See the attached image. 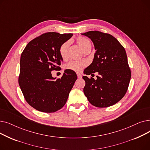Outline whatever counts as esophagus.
Instances as JSON below:
<instances>
[{"mask_svg": "<svg viewBox=\"0 0 150 150\" xmlns=\"http://www.w3.org/2000/svg\"><path fill=\"white\" fill-rule=\"evenodd\" d=\"M77 76L78 78H82V75L80 74H78L77 73Z\"/></svg>", "mask_w": 150, "mask_h": 150, "instance_id": "1", "label": "esophagus"}]
</instances>
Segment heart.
<instances>
[{
  "label": "heart",
  "mask_w": 150,
  "mask_h": 150,
  "mask_svg": "<svg viewBox=\"0 0 150 150\" xmlns=\"http://www.w3.org/2000/svg\"><path fill=\"white\" fill-rule=\"evenodd\" d=\"M76 43L80 47V48L84 51L86 52V50H90L91 49V43L88 40L84 37H78L76 39ZM69 42L66 41L64 43H62L59 49V52L61 57L64 59L67 57V52L68 47L69 46ZM88 65V62L86 60H78V61H71L66 65V69L67 70H70L74 71L76 72H79L84 68L86 66Z\"/></svg>",
  "instance_id": "b5f03b06"
}]
</instances>
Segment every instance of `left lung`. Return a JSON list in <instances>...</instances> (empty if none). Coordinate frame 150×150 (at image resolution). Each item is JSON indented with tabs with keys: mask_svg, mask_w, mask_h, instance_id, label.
I'll list each match as a JSON object with an SVG mask.
<instances>
[{
	"mask_svg": "<svg viewBox=\"0 0 150 150\" xmlns=\"http://www.w3.org/2000/svg\"><path fill=\"white\" fill-rule=\"evenodd\" d=\"M93 42L96 53L92 62L84 70L86 75L98 72L97 79L83 76V91L90 103L98 108L115 105L125 95L131 70L124 47L113 36L98 31L81 33Z\"/></svg>",
	"mask_w": 150,
	"mask_h": 150,
	"instance_id": "left-lung-1",
	"label": "left lung"
}]
</instances>
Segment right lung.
<instances>
[{
	"label": "right lung",
	"instance_id": "right-lung-1",
	"mask_svg": "<svg viewBox=\"0 0 150 150\" xmlns=\"http://www.w3.org/2000/svg\"><path fill=\"white\" fill-rule=\"evenodd\" d=\"M73 34L49 32L35 38L21 54L19 84L27 103L39 111L50 113L64 106L77 79L74 71L66 70L61 78L52 76L60 69V45Z\"/></svg>",
	"mask_w": 150,
	"mask_h": 150
}]
</instances>
